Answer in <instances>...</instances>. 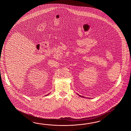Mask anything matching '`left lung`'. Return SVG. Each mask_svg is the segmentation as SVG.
<instances>
[{
    "mask_svg": "<svg viewBox=\"0 0 131 131\" xmlns=\"http://www.w3.org/2000/svg\"><path fill=\"white\" fill-rule=\"evenodd\" d=\"M80 96H81V95H80Z\"/></svg>",
    "mask_w": 131,
    "mask_h": 131,
    "instance_id": "left-lung-1",
    "label": "left lung"
}]
</instances>
